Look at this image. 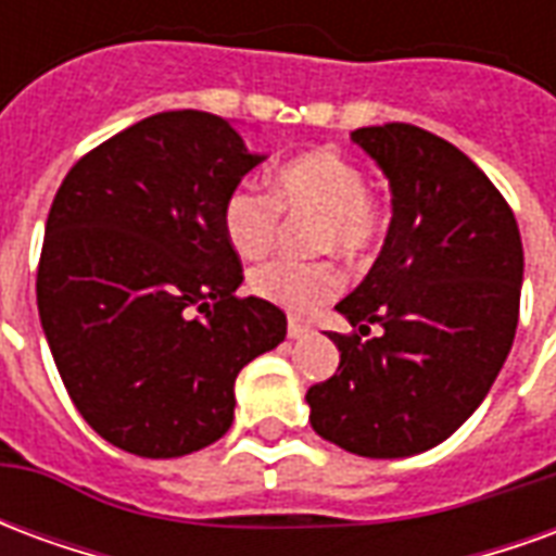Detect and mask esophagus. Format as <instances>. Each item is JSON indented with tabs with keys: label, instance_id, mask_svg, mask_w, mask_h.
Returning <instances> with one entry per match:
<instances>
[{
	"label": "esophagus",
	"instance_id": "1",
	"mask_svg": "<svg viewBox=\"0 0 556 556\" xmlns=\"http://www.w3.org/2000/svg\"><path fill=\"white\" fill-rule=\"evenodd\" d=\"M309 330H313V327L306 325V321H301V318H289V337L291 339L309 337Z\"/></svg>",
	"mask_w": 556,
	"mask_h": 556
}]
</instances>
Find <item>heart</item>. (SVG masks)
Returning a JSON list of instances; mask_svg holds the SVG:
<instances>
[{
    "instance_id": "1",
    "label": "heart",
    "mask_w": 556,
    "mask_h": 556,
    "mask_svg": "<svg viewBox=\"0 0 556 556\" xmlns=\"http://www.w3.org/2000/svg\"><path fill=\"white\" fill-rule=\"evenodd\" d=\"M282 214H315L309 247L363 262L384 241L387 219L366 190V172L339 151H309L282 163L270 178V193L238 184L223 202V231L243 258H262L277 243ZM342 286L330 258H277L250 274V291L289 313L306 315L330 301Z\"/></svg>"
}]
</instances>
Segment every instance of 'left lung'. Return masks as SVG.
Listing matches in <instances>:
<instances>
[{"label": "left lung", "instance_id": "8db88e82", "mask_svg": "<svg viewBox=\"0 0 556 556\" xmlns=\"http://www.w3.org/2000/svg\"><path fill=\"white\" fill-rule=\"evenodd\" d=\"M351 139L390 178L393 219L337 306L357 330L330 333L339 369L306 390L309 422L349 453L405 458L446 441L494 384L518 327L525 250L501 190L446 139L402 122Z\"/></svg>", "mask_w": 556, "mask_h": 556}]
</instances>
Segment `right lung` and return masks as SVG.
<instances>
[{
	"label": "right lung",
	"mask_w": 556,
	"mask_h": 556,
	"mask_svg": "<svg viewBox=\"0 0 556 556\" xmlns=\"http://www.w3.org/2000/svg\"><path fill=\"white\" fill-rule=\"evenodd\" d=\"M262 157L219 115L157 113L71 166L47 217L38 313L83 419L125 453L219 441L235 378L286 339V313L238 298L223 202Z\"/></svg>",
	"instance_id": "right-lung-1"
}]
</instances>
